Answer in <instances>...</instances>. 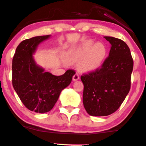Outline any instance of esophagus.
Returning <instances> with one entry per match:
<instances>
[{"mask_svg": "<svg viewBox=\"0 0 146 146\" xmlns=\"http://www.w3.org/2000/svg\"><path fill=\"white\" fill-rule=\"evenodd\" d=\"M79 79H80V76H78L77 73H76V74H75L73 77V81H77V80H78Z\"/></svg>", "mask_w": 146, "mask_h": 146, "instance_id": "34e87169", "label": "esophagus"}]
</instances>
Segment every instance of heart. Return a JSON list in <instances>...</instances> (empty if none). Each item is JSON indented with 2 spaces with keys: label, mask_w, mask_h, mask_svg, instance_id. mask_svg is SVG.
<instances>
[{
  "label": "heart",
  "mask_w": 146,
  "mask_h": 146,
  "mask_svg": "<svg viewBox=\"0 0 146 146\" xmlns=\"http://www.w3.org/2000/svg\"><path fill=\"white\" fill-rule=\"evenodd\" d=\"M107 55V48L101 42L96 43L86 39L65 54V60L69 64L78 63V69L82 73H92L101 67Z\"/></svg>",
  "instance_id": "b5f03b06"
}]
</instances>
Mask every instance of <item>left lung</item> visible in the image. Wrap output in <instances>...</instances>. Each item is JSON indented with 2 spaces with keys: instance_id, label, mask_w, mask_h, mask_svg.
<instances>
[{
  "instance_id": "obj_1",
  "label": "left lung",
  "mask_w": 146,
  "mask_h": 146,
  "mask_svg": "<svg viewBox=\"0 0 146 146\" xmlns=\"http://www.w3.org/2000/svg\"><path fill=\"white\" fill-rule=\"evenodd\" d=\"M111 44L102 68L81 76L84 84L83 105L93 116L111 114L119 108L130 89L133 60L130 50L121 39L104 36Z\"/></svg>"
}]
</instances>
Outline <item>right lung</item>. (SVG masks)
Masks as SVG:
<instances>
[{
  "label": "right lung",
  "mask_w": 146,
  "mask_h": 146,
  "mask_svg": "<svg viewBox=\"0 0 146 146\" xmlns=\"http://www.w3.org/2000/svg\"><path fill=\"white\" fill-rule=\"evenodd\" d=\"M51 35L25 39L17 46L12 60V84L21 102L36 113L50 111L63 89L70 84L76 72L68 70L55 76L36 64L33 55L41 43Z\"/></svg>",
  "instance_id": "1"
}]
</instances>
